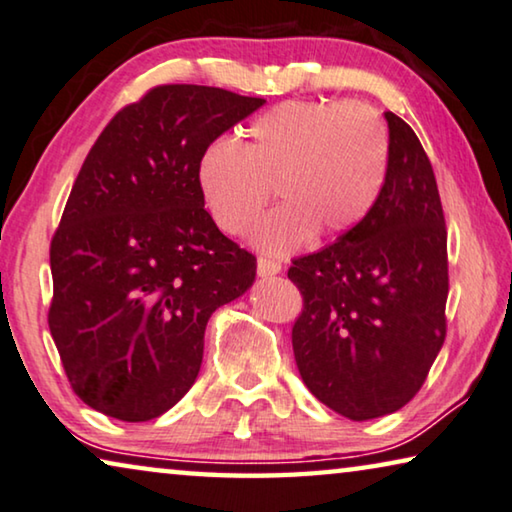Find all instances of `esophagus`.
Instances as JSON below:
<instances>
[{
	"instance_id": "obj_1",
	"label": "esophagus",
	"mask_w": 512,
	"mask_h": 512,
	"mask_svg": "<svg viewBox=\"0 0 512 512\" xmlns=\"http://www.w3.org/2000/svg\"><path fill=\"white\" fill-rule=\"evenodd\" d=\"M256 272L261 274V277H272V274H279V272H281V263H279V261H274V258L258 256V261H256Z\"/></svg>"
}]
</instances>
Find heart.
<instances>
[{"label":"heart","instance_id":"1","mask_svg":"<svg viewBox=\"0 0 512 512\" xmlns=\"http://www.w3.org/2000/svg\"><path fill=\"white\" fill-rule=\"evenodd\" d=\"M390 164V136L360 101H284L247 127L244 145L217 138L198 159L207 210L228 235H244L272 198L251 240L286 254L314 231L339 235L360 226L379 203Z\"/></svg>","mask_w":512,"mask_h":512}]
</instances>
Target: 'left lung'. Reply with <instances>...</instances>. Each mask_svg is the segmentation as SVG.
Returning a JSON list of instances; mask_svg holds the SVG:
<instances>
[{
    "label": "left lung",
    "mask_w": 512,
    "mask_h": 512,
    "mask_svg": "<svg viewBox=\"0 0 512 512\" xmlns=\"http://www.w3.org/2000/svg\"><path fill=\"white\" fill-rule=\"evenodd\" d=\"M381 198L360 226L295 258L293 325L300 376L318 402L351 420L409 404L446 339L448 233L420 140L395 113Z\"/></svg>",
    "instance_id": "obj_1"
}]
</instances>
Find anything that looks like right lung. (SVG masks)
<instances>
[{"instance_id":"right-lung-1","label":"right lung","mask_w":512,"mask_h":512,"mask_svg":"<svg viewBox=\"0 0 512 512\" xmlns=\"http://www.w3.org/2000/svg\"><path fill=\"white\" fill-rule=\"evenodd\" d=\"M265 103L159 85L96 138L50 242V335L87 406L124 422L166 413L203 362L212 311L247 291L256 256L205 210L198 159Z\"/></svg>"}]
</instances>
